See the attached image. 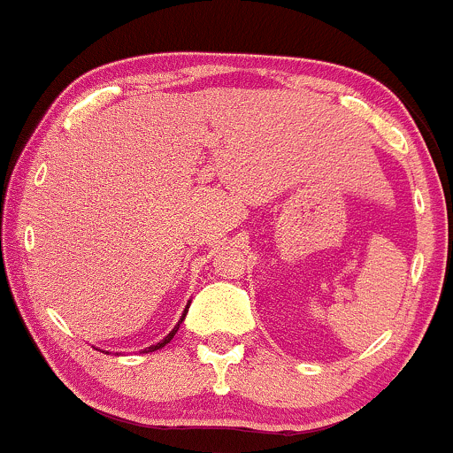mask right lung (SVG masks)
<instances>
[{
    "label": "right lung",
    "mask_w": 453,
    "mask_h": 453,
    "mask_svg": "<svg viewBox=\"0 0 453 453\" xmlns=\"http://www.w3.org/2000/svg\"><path fill=\"white\" fill-rule=\"evenodd\" d=\"M187 312H188V311H184V314H182V319H180V321H178V326H175V327H173V330H171V332H169V334H166V336H165V339L158 342V345H151V347H147V349H145V354H147V351H156V349H163V347L166 345V342H169V341H171V339H173V336H175V332H178L180 323H182V321H184V317H187Z\"/></svg>",
    "instance_id": "obj_1"
}]
</instances>
